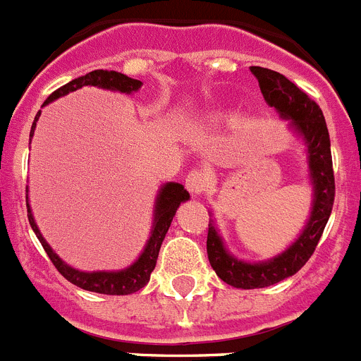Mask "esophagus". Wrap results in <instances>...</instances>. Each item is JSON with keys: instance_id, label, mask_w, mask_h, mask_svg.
<instances>
[{"instance_id": "34e87169", "label": "esophagus", "mask_w": 361, "mask_h": 361, "mask_svg": "<svg viewBox=\"0 0 361 361\" xmlns=\"http://www.w3.org/2000/svg\"><path fill=\"white\" fill-rule=\"evenodd\" d=\"M208 181H210L208 173H204V171H200V169H194L187 174L185 187H187V190L190 192L192 196H200V194H203V192L207 190Z\"/></svg>"}]
</instances>
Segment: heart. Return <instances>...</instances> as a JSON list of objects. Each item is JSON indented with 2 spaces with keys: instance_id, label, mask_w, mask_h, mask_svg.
I'll use <instances>...</instances> for the list:
<instances>
[{
  "instance_id": "1",
  "label": "heart",
  "mask_w": 361,
  "mask_h": 361,
  "mask_svg": "<svg viewBox=\"0 0 361 361\" xmlns=\"http://www.w3.org/2000/svg\"><path fill=\"white\" fill-rule=\"evenodd\" d=\"M215 119H217V117H215Z\"/></svg>"
}]
</instances>
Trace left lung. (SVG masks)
Wrapping results in <instances>:
<instances>
[{"label":"left lung","mask_w":361,"mask_h":361,"mask_svg":"<svg viewBox=\"0 0 361 361\" xmlns=\"http://www.w3.org/2000/svg\"><path fill=\"white\" fill-rule=\"evenodd\" d=\"M251 73L257 76L265 101L278 110L281 119L290 121L292 130L305 140L310 181L313 185V201L308 222L295 242H292V245L278 257L258 264L242 262L230 255L214 221L208 224L207 252L212 269L222 281L244 290L271 287L274 283L294 276L317 247L335 201L331 144L319 104L310 99L295 83L276 71L252 66Z\"/></svg>","instance_id":"left-lung-1"}]
</instances>
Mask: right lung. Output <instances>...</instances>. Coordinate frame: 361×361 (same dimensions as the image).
<instances>
[{
  "mask_svg": "<svg viewBox=\"0 0 361 361\" xmlns=\"http://www.w3.org/2000/svg\"><path fill=\"white\" fill-rule=\"evenodd\" d=\"M85 85L92 87H101V89L106 90H117V92L131 94L137 92V90L142 87V82L140 80L128 78L126 74H121L117 71H103L96 69L92 73L85 74V76H80L76 80H71L69 83H66L63 87L56 89L48 99L44 101L42 106L49 104L51 101L59 99V97L66 96V94L73 92V90H78ZM40 117V110L37 112L35 121L32 124V130H30V142H32L33 131H35L37 121ZM190 197L187 190L183 188V185L174 183V181H169V183L161 185V188L158 190L157 201H154V214H153V228H151L149 240H147L146 247H144L142 255H140L130 267L123 269V271H94V272H83L78 271V269L71 267L67 265L62 258L56 255L51 249V245L44 240L42 233L37 228L35 219H33L32 208L26 203V208H28V221L32 230L35 231L37 238L42 244L44 251L48 252L49 260L53 262V265L56 267V271L71 281L76 287L83 288V290L89 292H97V294H106V295H128L133 294V292L140 290L142 287H146L147 281H149V276L153 272L154 265H157L158 252H160V245L164 242L165 233L169 231L171 222H173L174 214H176L178 207H180L183 201H187ZM26 201H28V196H26Z\"/></svg>",
  "mask_w": 361,
  "mask_h": 361,
  "instance_id": "add662e5",
  "label": "right lung"
}]
</instances>
